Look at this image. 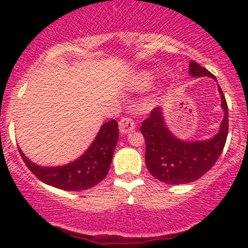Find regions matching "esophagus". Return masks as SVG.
I'll return each mask as SVG.
<instances>
[{
	"label": "esophagus",
	"mask_w": 248,
	"mask_h": 248,
	"mask_svg": "<svg viewBox=\"0 0 248 248\" xmlns=\"http://www.w3.org/2000/svg\"><path fill=\"white\" fill-rule=\"evenodd\" d=\"M119 128L122 134H127L136 128V124H134L133 119H131V117H122L119 122Z\"/></svg>",
	"instance_id": "obj_1"
}]
</instances>
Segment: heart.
<instances>
[{
	"mask_svg": "<svg viewBox=\"0 0 248 248\" xmlns=\"http://www.w3.org/2000/svg\"><path fill=\"white\" fill-rule=\"evenodd\" d=\"M154 76H152L151 72H139L138 74H136V77L133 78V81H132V86L134 89H144L147 87L151 84Z\"/></svg>",
	"mask_w": 248,
	"mask_h": 248,
	"instance_id": "heart-1",
	"label": "heart"
}]
</instances>
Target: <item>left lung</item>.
I'll return each instance as SVG.
<instances>
[{"label": "left lung", "mask_w": 248, "mask_h": 248, "mask_svg": "<svg viewBox=\"0 0 248 248\" xmlns=\"http://www.w3.org/2000/svg\"><path fill=\"white\" fill-rule=\"evenodd\" d=\"M189 74L216 80L214 74L194 61L189 62ZM218 92L224 117L218 133L209 140H180L167 127L162 108H155L150 112V117L142 122L140 132L146 142L145 163L152 176L164 184L184 185L196 181L214 167L223 151L228 136V106L219 85Z\"/></svg>", "instance_id": "8db88e82"}]
</instances>
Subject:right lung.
Instances as JSON below:
<instances>
[{"instance_id": "1", "label": "right lung", "mask_w": 248, "mask_h": 248, "mask_svg": "<svg viewBox=\"0 0 248 248\" xmlns=\"http://www.w3.org/2000/svg\"><path fill=\"white\" fill-rule=\"evenodd\" d=\"M117 139L119 126L115 120H110L101 127L86 152L66 166H37L20 149L19 152L27 168L44 184L64 191H84L96 186L107 176Z\"/></svg>"}]
</instances>
